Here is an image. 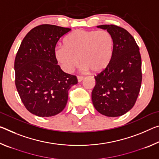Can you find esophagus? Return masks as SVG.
I'll use <instances>...</instances> for the list:
<instances>
[{"mask_svg":"<svg viewBox=\"0 0 159 159\" xmlns=\"http://www.w3.org/2000/svg\"><path fill=\"white\" fill-rule=\"evenodd\" d=\"M77 79H78V81H79V82H81L82 80H84V77H83V76H80V75H78V76H77Z\"/></svg>","mask_w":159,"mask_h":159,"instance_id":"esophagus-1","label":"esophagus"}]
</instances>
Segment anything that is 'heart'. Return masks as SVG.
Here are the masks:
<instances>
[{
    "instance_id": "obj_1",
    "label": "heart",
    "mask_w": 159,
    "mask_h": 159,
    "mask_svg": "<svg viewBox=\"0 0 159 159\" xmlns=\"http://www.w3.org/2000/svg\"><path fill=\"white\" fill-rule=\"evenodd\" d=\"M114 40L107 31L75 30L64 39V46L54 48V57L63 70L72 72L79 64L85 70L99 74L111 61Z\"/></svg>"
}]
</instances>
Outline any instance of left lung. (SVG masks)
Masks as SVG:
<instances>
[{
  "instance_id": "1",
  "label": "left lung",
  "mask_w": 159,
  "mask_h": 159,
  "mask_svg": "<svg viewBox=\"0 0 159 159\" xmlns=\"http://www.w3.org/2000/svg\"><path fill=\"white\" fill-rule=\"evenodd\" d=\"M114 40L109 66L95 76L92 101L98 112L119 117L134 106L142 84V59L139 48L129 32L114 25H102Z\"/></svg>"
}]
</instances>
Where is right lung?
I'll use <instances>...</instances> for the list:
<instances>
[{
    "label": "right lung",
    "mask_w": 159,
    "mask_h": 159,
    "mask_svg": "<svg viewBox=\"0 0 159 159\" xmlns=\"http://www.w3.org/2000/svg\"><path fill=\"white\" fill-rule=\"evenodd\" d=\"M71 29L41 25L24 37L15 59L16 85L26 109L39 117L61 112L68 91L78 83L75 75L63 71L54 59V49L60 37Z\"/></svg>",
    "instance_id": "add662e5"
}]
</instances>
